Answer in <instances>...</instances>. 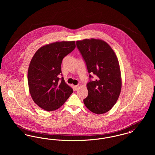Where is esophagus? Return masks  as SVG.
<instances>
[{
	"instance_id": "1",
	"label": "esophagus",
	"mask_w": 155,
	"mask_h": 155,
	"mask_svg": "<svg viewBox=\"0 0 155 155\" xmlns=\"http://www.w3.org/2000/svg\"><path fill=\"white\" fill-rule=\"evenodd\" d=\"M80 85H80V84H78V85H75L74 86V88H75V90H77L78 88L80 87Z\"/></svg>"
}]
</instances>
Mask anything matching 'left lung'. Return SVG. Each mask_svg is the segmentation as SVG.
I'll return each mask as SVG.
<instances>
[{"mask_svg":"<svg viewBox=\"0 0 155 155\" xmlns=\"http://www.w3.org/2000/svg\"><path fill=\"white\" fill-rule=\"evenodd\" d=\"M86 63L89 73L97 76L87 84L88 96L84 103L94 113L103 114L114 106L121 89V77L118 59L109 45L101 39H85L76 42ZM92 75L89 74V78Z\"/></svg>","mask_w":155,"mask_h":155,"instance_id":"8db88e82","label":"left lung"}]
</instances>
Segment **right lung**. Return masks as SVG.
Returning <instances> with one entry per match:
<instances>
[{"label":"right lung","instance_id":"obj_1","mask_svg":"<svg viewBox=\"0 0 155 155\" xmlns=\"http://www.w3.org/2000/svg\"><path fill=\"white\" fill-rule=\"evenodd\" d=\"M75 48V41L56 42L41 47L31 60L28 70L30 95L34 102L47 111L59 109L73 90L58 75L63 58Z\"/></svg>","mask_w":155,"mask_h":155}]
</instances>
